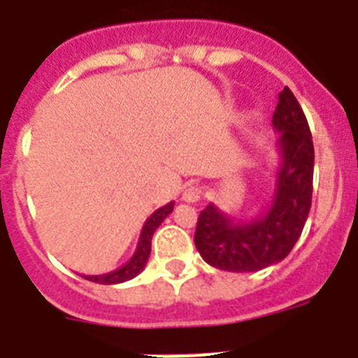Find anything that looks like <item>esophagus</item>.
<instances>
[{"label": "esophagus", "mask_w": 358, "mask_h": 358, "mask_svg": "<svg viewBox=\"0 0 358 358\" xmlns=\"http://www.w3.org/2000/svg\"><path fill=\"white\" fill-rule=\"evenodd\" d=\"M200 198H202V189L198 187V185H189V187L184 191V194H182V200L187 203L198 202Z\"/></svg>", "instance_id": "34e87169"}]
</instances>
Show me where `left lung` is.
<instances>
[{
    "instance_id": "left-lung-1",
    "label": "left lung",
    "mask_w": 358,
    "mask_h": 358,
    "mask_svg": "<svg viewBox=\"0 0 358 358\" xmlns=\"http://www.w3.org/2000/svg\"><path fill=\"white\" fill-rule=\"evenodd\" d=\"M273 129L280 162L266 209L249 220H235L209 203L198 216L194 245L209 266L260 271L284 260L300 238L311 209L315 149L304 110L287 87L278 94Z\"/></svg>"
}]
</instances>
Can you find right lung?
I'll return each instance as SVG.
<instances>
[{
    "label": "right lung",
    "mask_w": 358,
    "mask_h": 358,
    "mask_svg": "<svg viewBox=\"0 0 358 358\" xmlns=\"http://www.w3.org/2000/svg\"><path fill=\"white\" fill-rule=\"evenodd\" d=\"M174 202L165 203L164 207L156 209L149 218L145 220L142 227V233H140V240H138V245L134 249V255L129 258V262L123 264L122 267L114 269L110 273H103V275H83L85 280L96 282V284H122V282H127L134 276H138L143 271L147 260H149V255H151V240L155 231L158 229V225L167 218V216L173 213Z\"/></svg>",
    "instance_id": "1"
}]
</instances>
